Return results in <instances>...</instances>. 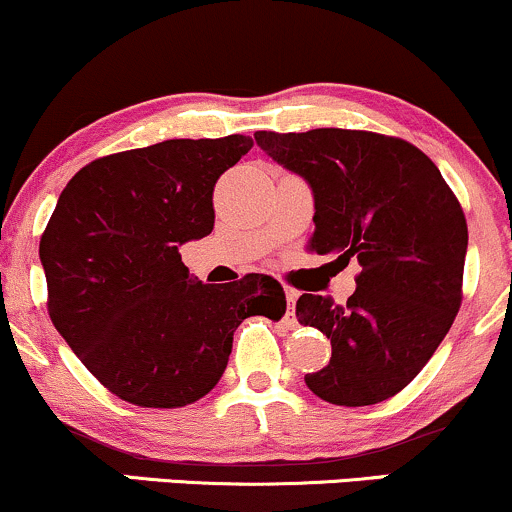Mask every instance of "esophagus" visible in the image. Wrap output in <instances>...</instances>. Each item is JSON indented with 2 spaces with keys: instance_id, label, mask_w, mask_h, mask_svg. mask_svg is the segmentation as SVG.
I'll return each instance as SVG.
<instances>
[{
  "instance_id": "obj_1",
  "label": "esophagus",
  "mask_w": 512,
  "mask_h": 512,
  "mask_svg": "<svg viewBox=\"0 0 512 512\" xmlns=\"http://www.w3.org/2000/svg\"><path fill=\"white\" fill-rule=\"evenodd\" d=\"M296 298L298 291L286 289V317H293V313H296Z\"/></svg>"
}]
</instances>
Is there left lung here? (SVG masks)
I'll use <instances>...</instances> for the list:
<instances>
[{"label":"left lung","mask_w":512,"mask_h":512,"mask_svg":"<svg viewBox=\"0 0 512 512\" xmlns=\"http://www.w3.org/2000/svg\"><path fill=\"white\" fill-rule=\"evenodd\" d=\"M255 142L313 187L308 250L361 264L346 305L298 298V322L332 342L330 363L305 375V385L339 407L395 397L460 310L467 219L455 192L424 151L399 137L322 127L255 132Z\"/></svg>","instance_id":"8db88e82"}]
</instances>
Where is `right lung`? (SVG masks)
<instances>
[{
  "instance_id": "1",
  "label": "right lung",
  "mask_w": 512,
  "mask_h": 512,
  "mask_svg": "<svg viewBox=\"0 0 512 512\" xmlns=\"http://www.w3.org/2000/svg\"><path fill=\"white\" fill-rule=\"evenodd\" d=\"M252 139H168L96 158L62 190L40 238L52 325L115 397L175 409L214 390L250 315L281 320L267 274L192 281L178 248L214 228V185Z\"/></svg>"
}]
</instances>
